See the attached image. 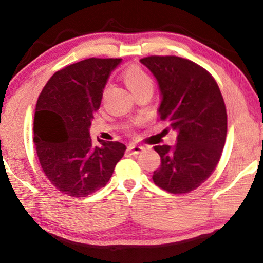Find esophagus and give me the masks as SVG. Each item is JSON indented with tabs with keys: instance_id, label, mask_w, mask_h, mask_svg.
<instances>
[{
	"instance_id": "obj_1",
	"label": "esophagus",
	"mask_w": 263,
	"mask_h": 263,
	"mask_svg": "<svg viewBox=\"0 0 263 263\" xmlns=\"http://www.w3.org/2000/svg\"><path fill=\"white\" fill-rule=\"evenodd\" d=\"M127 150H128V153L131 154V155H138V154H141L143 150H144V148H143V146H141V145L135 144V143H131V144L127 146Z\"/></svg>"
}]
</instances>
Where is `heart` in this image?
<instances>
[{"mask_svg":"<svg viewBox=\"0 0 263 263\" xmlns=\"http://www.w3.org/2000/svg\"><path fill=\"white\" fill-rule=\"evenodd\" d=\"M122 77H124L126 85L128 86V89L135 95L144 89H149V87L153 89L154 86L153 78L150 77L149 73L145 72L143 68L138 67V66H132V67L126 69Z\"/></svg>","mask_w":263,"mask_h":263,"instance_id":"obj_1","label":"heart"}]
</instances>
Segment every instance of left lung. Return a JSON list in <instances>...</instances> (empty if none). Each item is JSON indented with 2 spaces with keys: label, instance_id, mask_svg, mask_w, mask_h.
Instances as JSON below:
<instances>
[{
  "label": "left lung",
  "instance_id": "obj_1",
  "mask_svg": "<svg viewBox=\"0 0 263 263\" xmlns=\"http://www.w3.org/2000/svg\"><path fill=\"white\" fill-rule=\"evenodd\" d=\"M141 62L160 89V117L177 132V143L155 145L161 166L157 186L186 194L208 179L221 156L227 134L226 107L214 78L195 62L178 56H148Z\"/></svg>",
  "mask_w": 263,
  "mask_h": 263
}]
</instances>
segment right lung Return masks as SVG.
Here are the masks:
<instances>
[{"label": "right lung", "mask_w": 263, "mask_h": 263, "mask_svg": "<svg viewBox=\"0 0 263 263\" xmlns=\"http://www.w3.org/2000/svg\"><path fill=\"white\" fill-rule=\"evenodd\" d=\"M121 59L91 58L60 69L38 97L33 142L42 170L50 183L72 197L106 186L126 150L120 142L99 139L90 126L100 108L111 71Z\"/></svg>", "instance_id": "add662e5"}]
</instances>
